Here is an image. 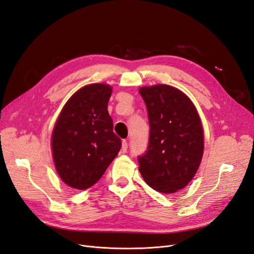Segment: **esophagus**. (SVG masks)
<instances>
[{"label": "esophagus", "mask_w": 254, "mask_h": 254, "mask_svg": "<svg viewBox=\"0 0 254 254\" xmlns=\"http://www.w3.org/2000/svg\"><path fill=\"white\" fill-rule=\"evenodd\" d=\"M128 149V143L126 139H124L123 142H122V150H123V152H126Z\"/></svg>", "instance_id": "34e87169"}]
</instances>
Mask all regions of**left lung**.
I'll return each mask as SVG.
<instances>
[{"mask_svg": "<svg viewBox=\"0 0 254 254\" xmlns=\"http://www.w3.org/2000/svg\"><path fill=\"white\" fill-rule=\"evenodd\" d=\"M138 92L149 120L147 151L137 157L145 182L162 193L187 186L202 161L204 132L193 103L168 85L142 87Z\"/></svg>", "mask_w": 254, "mask_h": 254, "instance_id": "1", "label": "left lung"}]
</instances>
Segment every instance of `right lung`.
<instances>
[{"label": "right lung", "mask_w": 254, "mask_h": 254, "mask_svg": "<svg viewBox=\"0 0 254 254\" xmlns=\"http://www.w3.org/2000/svg\"><path fill=\"white\" fill-rule=\"evenodd\" d=\"M111 92L106 84L87 85L68 100L58 118L52 155L60 178L71 188L94 185L121 149L107 110Z\"/></svg>", "instance_id": "obj_1"}]
</instances>
